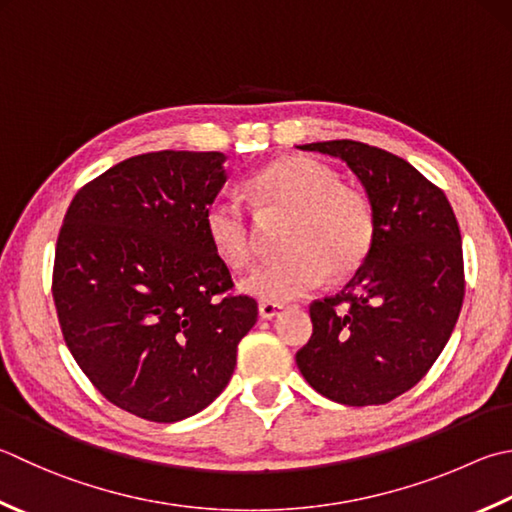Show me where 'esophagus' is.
<instances>
[{
	"instance_id": "1",
	"label": "esophagus",
	"mask_w": 512,
	"mask_h": 512,
	"mask_svg": "<svg viewBox=\"0 0 512 512\" xmlns=\"http://www.w3.org/2000/svg\"><path fill=\"white\" fill-rule=\"evenodd\" d=\"M281 310H283V307L276 305V303H260V305H258L260 318H274V316L281 314Z\"/></svg>"
}]
</instances>
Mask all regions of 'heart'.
Returning <instances> with one entry per match:
<instances>
[{"label": "heart", "instance_id": "heart-1", "mask_svg": "<svg viewBox=\"0 0 512 512\" xmlns=\"http://www.w3.org/2000/svg\"><path fill=\"white\" fill-rule=\"evenodd\" d=\"M263 216H289L283 227L285 254L260 265L243 287L265 303H287L305 296L325 276L347 278L359 272L376 240V211L370 196L341 185L339 173L307 156H285L247 180ZM211 247L229 267L252 265L256 254L254 220L234 196L218 194L205 207Z\"/></svg>", "mask_w": 512, "mask_h": 512}]
</instances>
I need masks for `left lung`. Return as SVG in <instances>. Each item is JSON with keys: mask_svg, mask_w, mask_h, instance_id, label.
Returning <instances> with one entry per match:
<instances>
[{"mask_svg": "<svg viewBox=\"0 0 512 512\" xmlns=\"http://www.w3.org/2000/svg\"><path fill=\"white\" fill-rule=\"evenodd\" d=\"M347 162L376 211V240L339 294L310 305L296 352L312 388L343 406H381L414 388L446 347L464 303L459 223L435 182L390 151L354 140L298 147Z\"/></svg>", "mask_w": 512, "mask_h": 512, "instance_id": "1", "label": "left lung"}]
</instances>
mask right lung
I'll return each mask as SVG.
<instances>
[{
	"label": "right lung",
	"mask_w": 512,
	"mask_h": 512,
	"mask_svg": "<svg viewBox=\"0 0 512 512\" xmlns=\"http://www.w3.org/2000/svg\"><path fill=\"white\" fill-rule=\"evenodd\" d=\"M225 153L153 151L77 191L57 236L53 301L75 363L113 406L156 423L225 390L258 303L234 294L205 207Z\"/></svg>",
	"instance_id": "add662e5"
}]
</instances>
